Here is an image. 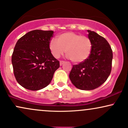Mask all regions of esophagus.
Masks as SVG:
<instances>
[{
  "mask_svg": "<svg viewBox=\"0 0 128 128\" xmlns=\"http://www.w3.org/2000/svg\"><path fill=\"white\" fill-rule=\"evenodd\" d=\"M64 61L60 60V66H62V64H64Z\"/></svg>",
  "mask_w": 128,
  "mask_h": 128,
  "instance_id": "1",
  "label": "esophagus"
}]
</instances>
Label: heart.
Listing matches in <instances>:
<instances>
[{
  "instance_id": "b5f03b06",
  "label": "heart",
  "mask_w": 128,
  "mask_h": 128,
  "mask_svg": "<svg viewBox=\"0 0 128 128\" xmlns=\"http://www.w3.org/2000/svg\"><path fill=\"white\" fill-rule=\"evenodd\" d=\"M57 40L51 39L48 48L52 56L59 59L65 52L67 58L75 63L87 59L92 50V42L86 36L73 32H67L58 36Z\"/></svg>"
}]
</instances>
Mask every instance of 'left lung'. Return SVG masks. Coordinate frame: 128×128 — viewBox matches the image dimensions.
Wrapping results in <instances>:
<instances>
[{
  "label": "left lung",
  "mask_w": 128,
  "mask_h": 128,
  "mask_svg": "<svg viewBox=\"0 0 128 128\" xmlns=\"http://www.w3.org/2000/svg\"><path fill=\"white\" fill-rule=\"evenodd\" d=\"M92 42V50L87 59L74 64L69 74L72 83L78 89L92 90L106 81L112 70L113 52L104 37L87 30Z\"/></svg>",
  "instance_id": "obj_1"
}]
</instances>
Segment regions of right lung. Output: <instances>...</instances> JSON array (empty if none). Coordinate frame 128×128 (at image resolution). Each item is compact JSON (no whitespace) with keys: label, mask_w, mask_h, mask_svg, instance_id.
I'll list each match as a JSON object with an SVG mask.
<instances>
[{"label":"right lung","mask_w":128,"mask_h":128,"mask_svg":"<svg viewBox=\"0 0 128 128\" xmlns=\"http://www.w3.org/2000/svg\"><path fill=\"white\" fill-rule=\"evenodd\" d=\"M53 34V31L36 30L26 33L16 43L12 64L16 80L24 88L32 91L45 88L59 68V61L48 48Z\"/></svg>","instance_id":"1"}]
</instances>
